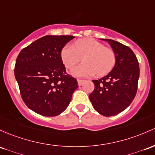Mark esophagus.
Returning a JSON list of instances; mask_svg holds the SVG:
<instances>
[{
  "mask_svg": "<svg viewBox=\"0 0 155 155\" xmlns=\"http://www.w3.org/2000/svg\"><path fill=\"white\" fill-rule=\"evenodd\" d=\"M77 81H78V84H79V86H81L83 84V83L84 82V80H81V79H77Z\"/></svg>",
  "mask_w": 155,
  "mask_h": 155,
  "instance_id": "obj_1",
  "label": "esophagus"
}]
</instances>
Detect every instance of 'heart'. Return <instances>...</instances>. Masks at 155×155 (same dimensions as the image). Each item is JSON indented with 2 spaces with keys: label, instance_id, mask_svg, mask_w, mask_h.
<instances>
[{
  "label": "heart",
  "instance_id": "heart-1",
  "mask_svg": "<svg viewBox=\"0 0 155 155\" xmlns=\"http://www.w3.org/2000/svg\"><path fill=\"white\" fill-rule=\"evenodd\" d=\"M83 57L84 63L75 67L71 74L76 76L90 77L108 74L115 64V54L112 49L94 39L78 40L74 45L66 44L61 51V59L67 68H72Z\"/></svg>",
  "mask_w": 155,
  "mask_h": 155
}]
</instances>
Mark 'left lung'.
<instances>
[{"mask_svg": "<svg viewBox=\"0 0 155 155\" xmlns=\"http://www.w3.org/2000/svg\"><path fill=\"white\" fill-rule=\"evenodd\" d=\"M101 40L110 44L116 60L107 76L93 81L95 88L89 98L96 111L109 117L121 113L132 102L137 93L140 68L130 48L110 39Z\"/></svg>", "mask_w": 155, "mask_h": 155, "instance_id": "obj_1", "label": "left lung"}]
</instances>
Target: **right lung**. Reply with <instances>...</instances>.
Returning a JSON list of instances; mask_svg holds the SVG:
<instances>
[{
    "label": "right lung",
    "instance_id": "right-lung-1",
    "mask_svg": "<svg viewBox=\"0 0 155 155\" xmlns=\"http://www.w3.org/2000/svg\"><path fill=\"white\" fill-rule=\"evenodd\" d=\"M75 37L46 35L20 52L15 76L20 95L30 110L43 116H56L68 107L78 88L76 79L66 74L61 51Z\"/></svg>",
    "mask_w": 155,
    "mask_h": 155
}]
</instances>
